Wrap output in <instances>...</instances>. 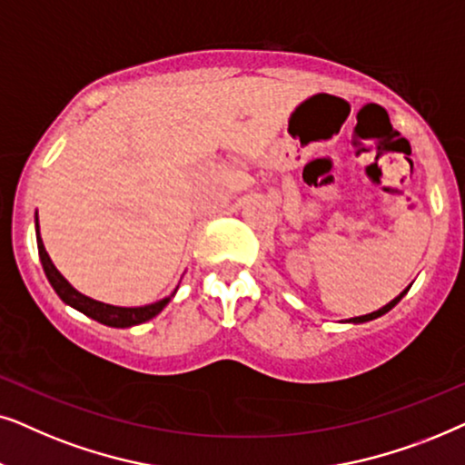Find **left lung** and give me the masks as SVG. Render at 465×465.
Returning a JSON list of instances; mask_svg holds the SVG:
<instances>
[{
    "mask_svg": "<svg viewBox=\"0 0 465 465\" xmlns=\"http://www.w3.org/2000/svg\"><path fill=\"white\" fill-rule=\"evenodd\" d=\"M406 293H408V289H406V291H401V293H400L398 297H395L393 302H389V304H387V306H382L381 311H376V312H370V314H363V317H355V319H351V321H352V323H366V321H372V319H376V317H381V314H385V312L391 311V308H393L395 304H398V302H400L401 297H404Z\"/></svg>",
    "mask_w": 465,
    "mask_h": 465,
    "instance_id": "8db88e82",
    "label": "left lung"
}]
</instances>
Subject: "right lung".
<instances>
[{
  "instance_id": "1",
  "label": "right lung",
  "mask_w": 465,
  "mask_h": 465,
  "mask_svg": "<svg viewBox=\"0 0 465 465\" xmlns=\"http://www.w3.org/2000/svg\"><path fill=\"white\" fill-rule=\"evenodd\" d=\"M35 233H38L40 262H42V268H45V274L48 278V282L53 284V289L57 291V295L65 302V304H70L72 308H76V311L86 314V317L99 321V323L110 325V327L140 325V323H144V321H148V319L157 317V314L163 311V308L168 306V302L172 300V297H165V300H159V302H154V304L140 306V308L110 306V304H102V302H97V300H91V297L78 293V291L74 289L72 284L67 282L65 278L59 274V270L53 265L51 257H48V252L45 249V244H42L40 229H38V216H35Z\"/></svg>"
}]
</instances>
